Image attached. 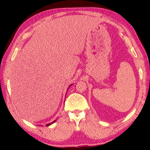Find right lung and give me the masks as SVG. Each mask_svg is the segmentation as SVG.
I'll use <instances>...</instances> for the list:
<instances>
[{"label": "right lung", "instance_id": "1", "mask_svg": "<svg viewBox=\"0 0 150 150\" xmlns=\"http://www.w3.org/2000/svg\"><path fill=\"white\" fill-rule=\"evenodd\" d=\"M71 85H72V84H71ZM71 85H69V87H70V86H71ZM69 87H68V89H69ZM56 120H54V121H53V122H51V123H50V124H46V126H50V125H51V124H53V123H54V122H56ZM39 126H42V125H39Z\"/></svg>", "mask_w": 150, "mask_h": 150}]
</instances>
